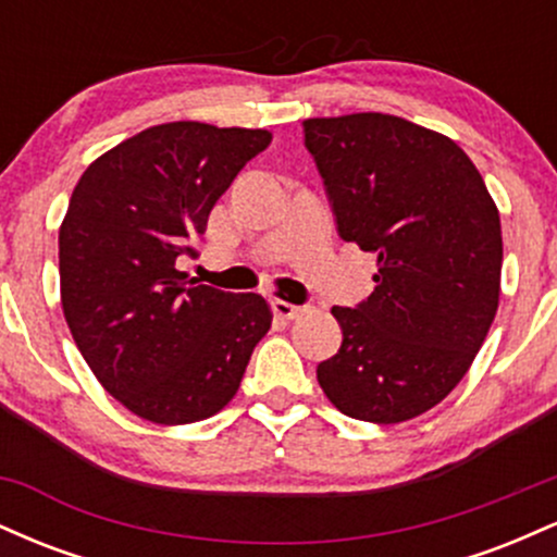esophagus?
Masks as SVG:
<instances>
[{
  "label": "esophagus",
  "mask_w": 557,
  "mask_h": 557,
  "mask_svg": "<svg viewBox=\"0 0 557 557\" xmlns=\"http://www.w3.org/2000/svg\"><path fill=\"white\" fill-rule=\"evenodd\" d=\"M272 311H274V317H280V319H287V322H290V319H296L300 311H304V306H296V304H287V300H280V298H274L272 300Z\"/></svg>",
  "instance_id": "1"
}]
</instances>
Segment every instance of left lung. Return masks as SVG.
<instances>
[{
  "label": "left lung",
  "instance_id": "left-lung-1",
  "mask_svg": "<svg viewBox=\"0 0 557 557\" xmlns=\"http://www.w3.org/2000/svg\"><path fill=\"white\" fill-rule=\"evenodd\" d=\"M337 235L376 257L372 296L332 306L343 343L317 367L345 417L398 424L450 393L500 298V214L458 144L395 114L304 120Z\"/></svg>",
  "mask_w": 557,
  "mask_h": 557
}]
</instances>
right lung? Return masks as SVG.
I'll return each mask as SVG.
<instances>
[{
	"instance_id": "1",
	"label": "right lung",
	"mask_w": 557,
	"mask_h": 557,
	"mask_svg": "<svg viewBox=\"0 0 557 557\" xmlns=\"http://www.w3.org/2000/svg\"><path fill=\"white\" fill-rule=\"evenodd\" d=\"M272 133L207 123L140 131L81 175L60 227L62 311L96 380L136 417L190 424L238 393L272 324L257 293L198 285L212 207Z\"/></svg>"
}]
</instances>
